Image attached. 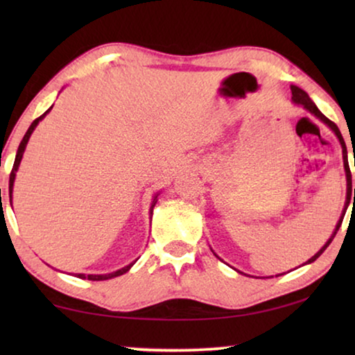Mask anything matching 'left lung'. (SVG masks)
Returning a JSON list of instances; mask_svg holds the SVG:
<instances>
[{"mask_svg": "<svg viewBox=\"0 0 355 355\" xmlns=\"http://www.w3.org/2000/svg\"><path fill=\"white\" fill-rule=\"evenodd\" d=\"M291 92H293V103L294 105H300V106H304V110H307L310 114H313L315 118H318L320 121H322L323 124H327L329 129L333 130L334 132V135H336L338 137V140H339V144H341V148H343V162H344V171H346V182H347V192H346V205H344V210H343V213H341V218H339V221L336 223V227H334V231H333V234L329 236V239L324 242V245L322 247V249H320L317 254H315L312 259H309L307 261H305L304 265H309V263H313L315 260L318 259L320 255L323 254L324 250H327V247L331 244V241L334 239V236H336V232H338V230H339V226H341V223H343V218H344V215H346V210H347V207H349V200H351V193H352V176H351V169H349V163H347V148H346V144H344V139H343V135H341V132H339V129H338V125L333 123V121H329L327 116H324L322 111H320L318 108H317V105L313 103L312 100H310V96L307 95V92H304L302 89H299V87H295V85H291ZM354 166H355V163H354ZM354 197H355V189H354ZM213 254H215V252H213ZM216 255V254H215ZM218 257V255H216ZM218 259H220V257H218ZM241 273V271H239ZM279 276V275H278Z\"/></svg>", "mask_w": 355, "mask_h": 355, "instance_id": "obj_1", "label": "left lung"}]
</instances>
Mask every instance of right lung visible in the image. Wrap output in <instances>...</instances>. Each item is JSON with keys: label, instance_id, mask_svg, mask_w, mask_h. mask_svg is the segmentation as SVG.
<instances>
[{"label": "right lung", "instance_id": "right-lung-1", "mask_svg": "<svg viewBox=\"0 0 355 355\" xmlns=\"http://www.w3.org/2000/svg\"><path fill=\"white\" fill-rule=\"evenodd\" d=\"M53 108V106H51ZM50 108V110H51ZM50 110H46L45 113H43L40 118H37L35 121H33V123L31 124V128L27 129V132H26V135H24V139H22V142L19 144V148H17V153H16V159H14V166H12V171H11V176H9V198H11V203H12V187H14V179H16V173H17V169H19V164H21V159H22V157H24V152H26V147H27V142H28V139H31V135H32V132L33 130H35V128L38 125V123H40V121L45 118V116L50 113ZM158 196L159 193H155V197H153V200H152V205H150V218H152V215H153V208H155V205H157V202H158ZM135 263V261H132V263H129V265H125L124 268H121V270H116V271H113V273H106V275H84V273H77L76 276L77 278H80V279H90V281H105V279H111V278H116V276H121V275H124V273H128V271L132 268V265Z\"/></svg>", "mask_w": 355, "mask_h": 355}]
</instances>
